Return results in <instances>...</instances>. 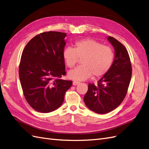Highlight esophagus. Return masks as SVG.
<instances>
[{
	"instance_id": "1",
	"label": "esophagus",
	"mask_w": 149,
	"mask_h": 149,
	"mask_svg": "<svg viewBox=\"0 0 149 149\" xmlns=\"http://www.w3.org/2000/svg\"><path fill=\"white\" fill-rule=\"evenodd\" d=\"M80 84V81H73V85H77Z\"/></svg>"
}]
</instances>
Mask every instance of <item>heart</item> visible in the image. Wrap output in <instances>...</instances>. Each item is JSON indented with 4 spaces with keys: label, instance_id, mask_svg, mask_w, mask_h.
<instances>
[{
    "label": "heart",
    "instance_id": "1",
    "mask_svg": "<svg viewBox=\"0 0 149 149\" xmlns=\"http://www.w3.org/2000/svg\"><path fill=\"white\" fill-rule=\"evenodd\" d=\"M62 56L69 69L73 68L81 60V65L69 73V77L75 80H84L93 75L100 77L106 74L113 63L114 54L113 49L90 38L76 41L74 48L67 47Z\"/></svg>",
    "mask_w": 149,
    "mask_h": 149
}]
</instances>
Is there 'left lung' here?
<instances>
[{
  "label": "left lung",
  "instance_id": "8db88e82",
  "mask_svg": "<svg viewBox=\"0 0 149 149\" xmlns=\"http://www.w3.org/2000/svg\"><path fill=\"white\" fill-rule=\"evenodd\" d=\"M108 40L114 48L113 63L97 85L88 84L84 98L86 106L98 114L111 111L123 102L132 75L131 60L126 47L113 37L108 36Z\"/></svg>",
  "mask_w": 149,
  "mask_h": 149
}]
</instances>
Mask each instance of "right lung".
Returning <instances> with one entry per match:
<instances>
[{
	"label": "right lung",
	"instance_id": "obj_1",
	"mask_svg": "<svg viewBox=\"0 0 149 149\" xmlns=\"http://www.w3.org/2000/svg\"><path fill=\"white\" fill-rule=\"evenodd\" d=\"M65 33L47 31L27 43L19 65L23 95L31 107L40 113L59 108L72 81L61 79L65 68L62 53Z\"/></svg>",
	"mask_w": 149,
	"mask_h": 149
}]
</instances>
